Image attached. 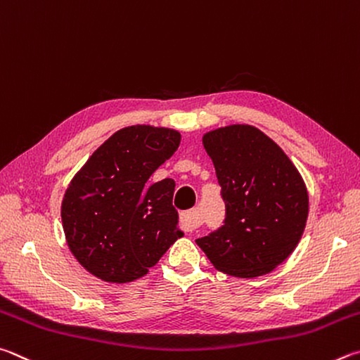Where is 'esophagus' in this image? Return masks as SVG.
<instances>
[{
  "mask_svg": "<svg viewBox=\"0 0 360 360\" xmlns=\"http://www.w3.org/2000/svg\"><path fill=\"white\" fill-rule=\"evenodd\" d=\"M180 223H181V228H184L186 232H190V231H194L196 228H199V224H200L199 212L196 209L184 212L180 215Z\"/></svg>",
  "mask_w": 360,
  "mask_h": 360,
  "instance_id": "esophagus-1",
  "label": "esophagus"
}]
</instances>
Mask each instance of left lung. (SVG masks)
<instances>
[{
  "instance_id": "obj_1",
  "label": "left lung",
  "mask_w": 360,
  "mask_h": 360,
  "mask_svg": "<svg viewBox=\"0 0 360 360\" xmlns=\"http://www.w3.org/2000/svg\"><path fill=\"white\" fill-rule=\"evenodd\" d=\"M217 170L226 218L196 243L221 272L255 278L288 259L304 234L308 193L291 160L250 124H231L202 137Z\"/></svg>"
}]
</instances>
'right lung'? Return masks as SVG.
Wrapping results in <instances>:
<instances>
[{"label":"right lung","mask_w":360,"mask_h":360,"mask_svg":"<svg viewBox=\"0 0 360 360\" xmlns=\"http://www.w3.org/2000/svg\"><path fill=\"white\" fill-rule=\"evenodd\" d=\"M180 139L175 129L128 126L74 175L63 198L61 221L69 250L91 275L107 283L134 281L184 237L172 205L175 181H148Z\"/></svg>","instance_id":"1"}]
</instances>
